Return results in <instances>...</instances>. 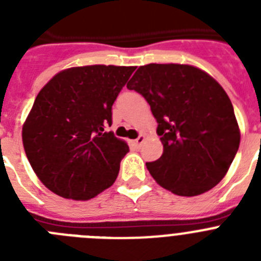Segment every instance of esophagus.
Masks as SVG:
<instances>
[{
  "instance_id": "esophagus-1",
  "label": "esophagus",
  "mask_w": 261,
  "mask_h": 261,
  "mask_svg": "<svg viewBox=\"0 0 261 261\" xmlns=\"http://www.w3.org/2000/svg\"><path fill=\"white\" fill-rule=\"evenodd\" d=\"M144 141H145V136L144 135H140L137 138H136V140H133L132 142H133V145H135V146L140 147Z\"/></svg>"
}]
</instances>
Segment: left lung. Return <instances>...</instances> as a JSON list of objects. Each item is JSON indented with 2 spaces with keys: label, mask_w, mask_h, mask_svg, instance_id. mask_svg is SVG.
Segmentation results:
<instances>
[{
  "label": "left lung",
  "mask_w": 261,
  "mask_h": 261,
  "mask_svg": "<svg viewBox=\"0 0 261 261\" xmlns=\"http://www.w3.org/2000/svg\"><path fill=\"white\" fill-rule=\"evenodd\" d=\"M150 105L163 154L146 163L159 186L197 196L220 183L241 142L229 96L199 68L180 64L140 66L126 85Z\"/></svg>",
  "instance_id": "8db88e82"
}]
</instances>
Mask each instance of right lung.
Returning a JSON list of instances; mask_svg holds the SVG:
<instances>
[{"mask_svg":"<svg viewBox=\"0 0 261 261\" xmlns=\"http://www.w3.org/2000/svg\"><path fill=\"white\" fill-rule=\"evenodd\" d=\"M135 69H65L40 90L22 140L30 165L48 190L65 199L90 200L115 183L129 147L105 129L112 124V105Z\"/></svg>","mask_w":261,"mask_h":261,"instance_id":"1","label":"right lung"}]
</instances>
